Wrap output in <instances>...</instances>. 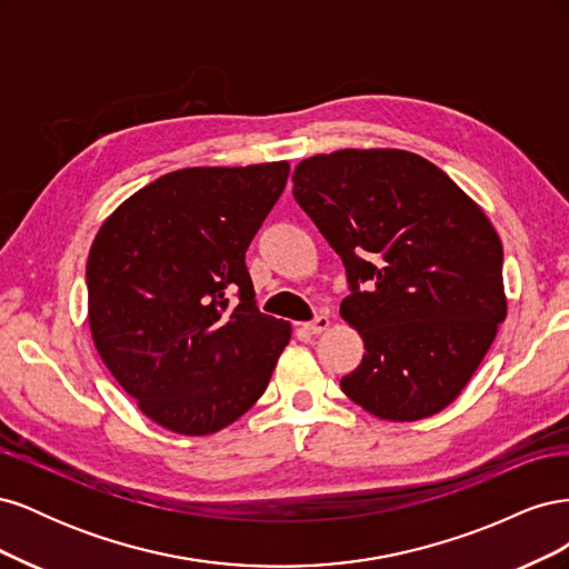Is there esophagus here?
<instances>
[{
    "label": "esophagus",
    "instance_id": "obj_1",
    "mask_svg": "<svg viewBox=\"0 0 569 569\" xmlns=\"http://www.w3.org/2000/svg\"><path fill=\"white\" fill-rule=\"evenodd\" d=\"M303 327H306V330L311 332V335H322V332L327 330V327H330V318H327L325 313H320V316H316L311 322H306Z\"/></svg>",
    "mask_w": 569,
    "mask_h": 569
}]
</instances>
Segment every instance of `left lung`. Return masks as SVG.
I'll return each instance as SVG.
<instances>
[{
	"instance_id": "1",
	"label": "left lung",
	"mask_w": 569,
	"mask_h": 569,
	"mask_svg": "<svg viewBox=\"0 0 569 569\" xmlns=\"http://www.w3.org/2000/svg\"><path fill=\"white\" fill-rule=\"evenodd\" d=\"M291 180L347 268L339 313L366 343L341 391L391 422L453 403L506 320L503 244L485 211L401 149L318 153Z\"/></svg>"
}]
</instances>
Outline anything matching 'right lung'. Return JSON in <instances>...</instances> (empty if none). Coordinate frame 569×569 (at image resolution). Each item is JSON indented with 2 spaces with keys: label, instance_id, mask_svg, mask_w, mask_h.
<instances>
[{
  "label": "right lung",
  "instance_id": "right-lung-1",
  "mask_svg": "<svg viewBox=\"0 0 569 569\" xmlns=\"http://www.w3.org/2000/svg\"><path fill=\"white\" fill-rule=\"evenodd\" d=\"M287 178V161L176 170L120 203L94 237V347L170 432L203 437L242 418L289 343V322L258 311L244 258Z\"/></svg>",
  "mask_w": 569,
  "mask_h": 569
}]
</instances>
